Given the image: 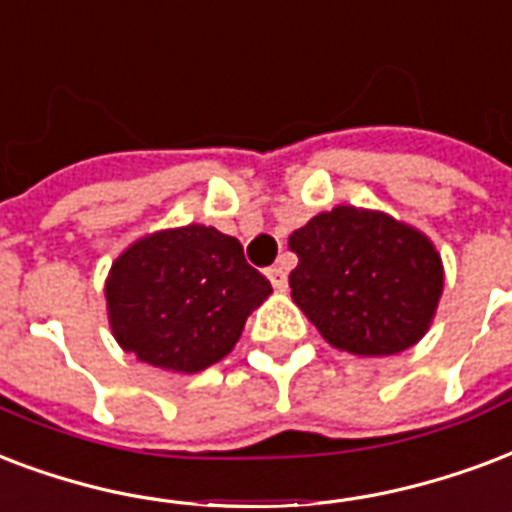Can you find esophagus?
Returning a JSON list of instances; mask_svg holds the SVG:
<instances>
[{
	"label": "esophagus",
	"mask_w": 512,
	"mask_h": 512,
	"mask_svg": "<svg viewBox=\"0 0 512 512\" xmlns=\"http://www.w3.org/2000/svg\"><path fill=\"white\" fill-rule=\"evenodd\" d=\"M265 273H268V279H271L273 290H284V287H287V271H284L282 265H271Z\"/></svg>",
	"instance_id": "1"
}]
</instances>
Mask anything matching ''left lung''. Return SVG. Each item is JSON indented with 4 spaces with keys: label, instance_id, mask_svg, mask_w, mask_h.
<instances>
[{
    "label": "left lung",
    "instance_id": "8db88e82",
    "mask_svg": "<svg viewBox=\"0 0 512 512\" xmlns=\"http://www.w3.org/2000/svg\"><path fill=\"white\" fill-rule=\"evenodd\" d=\"M290 249L292 300L333 349L389 357L427 335L446 273L419 228L341 204L295 230Z\"/></svg>",
    "mask_w": 512,
    "mask_h": 512
}]
</instances>
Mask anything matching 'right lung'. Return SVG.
Wrapping results in <instances>:
<instances>
[{"label": "right lung", "mask_w": 512, "mask_h": 512, "mask_svg": "<svg viewBox=\"0 0 512 512\" xmlns=\"http://www.w3.org/2000/svg\"><path fill=\"white\" fill-rule=\"evenodd\" d=\"M271 292V282L244 260L239 239L198 222L136 239L104 284L120 349L187 376L228 357Z\"/></svg>", "instance_id": "1"}]
</instances>
